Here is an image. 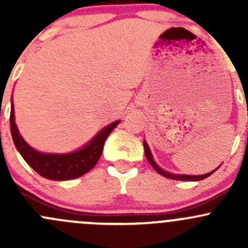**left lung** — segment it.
Wrapping results in <instances>:
<instances>
[{
    "instance_id": "1",
    "label": "left lung",
    "mask_w": 248,
    "mask_h": 248,
    "mask_svg": "<svg viewBox=\"0 0 248 248\" xmlns=\"http://www.w3.org/2000/svg\"><path fill=\"white\" fill-rule=\"evenodd\" d=\"M144 150H145V156H146L147 161H149V163L151 164L152 167H154L155 170L158 172V174H161L162 176H166V177H168V179H171V180H180V181H199V180L206 179L207 176H210V175L214 174V172L217 170V169H215L214 171L207 172V174H204V175H177V174H171V172L164 171L163 169H161L158 166H157L156 163H155L154 157H152V154H151V151H150L149 146H147L146 141H144Z\"/></svg>"
}]
</instances>
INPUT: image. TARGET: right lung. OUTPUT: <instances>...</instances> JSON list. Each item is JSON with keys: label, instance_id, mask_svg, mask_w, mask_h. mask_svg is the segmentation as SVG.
Masks as SVG:
<instances>
[{"label": "right lung", "instance_id": "add662e5", "mask_svg": "<svg viewBox=\"0 0 248 248\" xmlns=\"http://www.w3.org/2000/svg\"><path fill=\"white\" fill-rule=\"evenodd\" d=\"M9 120H11V133L13 137V141L22 158L41 176L49 180H55V181L77 179L91 170L101 157L107 138L120 122H112L108 127L102 129L82 149L72 152V154L55 155L42 154V152L36 151L22 139L17 131L16 122H14L13 103H12L11 119Z\"/></svg>", "mask_w": 248, "mask_h": 248}]
</instances>
